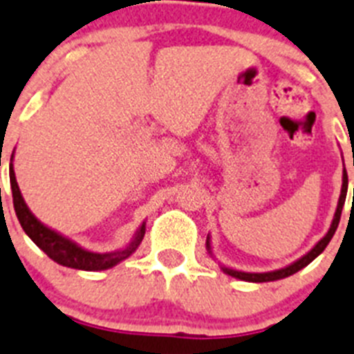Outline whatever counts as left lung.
<instances>
[{
	"label": "left lung",
	"instance_id": "1",
	"mask_svg": "<svg viewBox=\"0 0 354 354\" xmlns=\"http://www.w3.org/2000/svg\"><path fill=\"white\" fill-rule=\"evenodd\" d=\"M346 196H347V172H346V167H344L342 189H340V198H338V205H337V210H335L331 227H329V230L326 232V236H324L322 239H320V241L317 243V245H315L310 252H308V254L302 255L301 259L293 261L292 264H288V266H284V268L272 270V272H261V273L241 272V270L230 268V266H225V264H221V263H219V268L223 270V273L230 275V277L241 279V281H246V283H270V281H279V279L290 277V275L297 273L299 270L304 268V266H308V264H310L315 257H319V255L324 252V248L328 246V243L331 241V237L335 236V230H337V227H338V221H340V216H342L344 203H346ZM353 200H354V189H353ZM207 252H209V254L214 257L212 245H210V236H207Z\"/></svg>",
	"mask_w": 354,
	"mask_h": 354
}]
</instances>
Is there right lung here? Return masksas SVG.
<instances>
[{"label": "right lung", "instance_id": "add662e5", "mask_svg": "<svg viewBox=\"0 0 354 354\" xmlns=\"http://www.w3.org/2000/svg\"><path fill=\"white\" fill-rule=\"evenodd\" d=\"M14 153L10 156V189H12V198H14V209H16V216L19 219L21 227L25 230V234L30 237L35 245L39 246L44 254L48 255L50 259H53L57 264H62L66 268H75V270H84V272H100V270H108L117 266L124 259H127L129 255L135 254L136 248L140 246L142 239L145 234V221L142 223L138 230L135 232L133 239L127 243L124 248H118L115 252H91L82 248L81 245H77L75 241H71L70 237L62 236L57 230L46 227L44 223L35 218L32 210L28 209V205L25 203V198L21 194L19 185H17L16 172H14Z\"/></svg>", "mask_w": 354, "mask_h": 354}]
</instances>
